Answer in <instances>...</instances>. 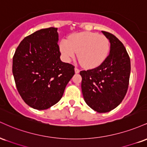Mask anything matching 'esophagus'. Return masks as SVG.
Listing matches in <instances>:
<instances>
[{
    "instance_id": "esophagus-1",
    "label": "esophagus",
    "mask_w": 147,
    "mask_h": 147,
    "mask_svg": "<svg viewBox=\"0 0 147 147\" xmlns=\"http://www.w3.org/2000/svg\"><path fill=\"white\" fill-rule=\"evenodd\" d=\"M79 71H80V70H79V69L77 68H75V73H76V74L79 73Z\"/></svg>"
}]
</instances>
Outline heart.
<instances>
[{"instance_id": "obj_1", "label": "heart", "mask_w": 147, "mask_h": 147, "mask_svg": "<svg viewBox=\"0 0 147 147\" xmlns=\"http://www.w3.org/2000/svg\"><path fill=\"white\" fill-rule=\"evenodd\" d=\"M59 50L66 62L71 61L78 53V59L82 66L94 68L100 65L109 56L110 42L105 36L97 33H76L68 40H61Z\"/></svg>"}]
</instances>
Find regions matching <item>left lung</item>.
<instances>
[{
  "label": "left lung",
  "instance_id": "8db88e82",
  "mask_svg": "<svg viewBox=\"0 0 147 147\" xmlns=\"http://www.w3.org/2000/svg\"><path fill=\"white\" fill-rule=\"evenodd\" d=\"M111 43L110 53L97 68L82 70V90L84 100L98 113L115 109L125 97L129 87L131 61L125 47L112 34L102 31Z\"/></svg>",
  "mask_w": 147,
  "mask_h": 147
}]
</instances>
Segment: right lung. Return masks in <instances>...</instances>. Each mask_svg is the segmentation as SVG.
Returning <instances> with one entry per match:
<instances>
[{
    "label": "right lung",
    "instance_id": "add662e5",
    "mask_svg": "<svg viewBox=\"0 0 147 147\" xmlns=\"http://www.w3.org/2000/svg\"><path fill=\"white\" fill-rule=\"evenodd\" d=\"M57 28L41 29L26 36L13 57L12 72L23 101L37 110L55 105L75 75L72 64L61 61Z\"/></svg>",
    "mask_w": 147,
    "mask_h": 147
}]
</instances>
